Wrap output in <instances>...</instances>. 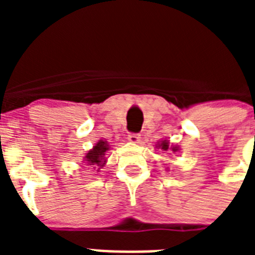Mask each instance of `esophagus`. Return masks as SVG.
Instances as JSON below:
<instances>
[{"label":"esophagus","mask_w":255,"mask_h":255,"mask_svg":"<svg viewBox=\"0 0 255 255\" xmlns=\"http://www.w3.org/2000/svg\"><path fill=\"white\" fill-rule=\"evenodd\" d=\"M128 139H129V141H131V143H138V141L140 140V135L136 134V132H131V134L128 135Z\"/></svg>","instance_id":"obj_1"}]
</instances>
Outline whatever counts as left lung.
<instances>
[{
  "instance_id": "1",
  "label": "left lung",
  "mask_w": 255,
  "mask_h": 255,
  "mask_svg": "<svg viewBox=\"0 0 255 255\" xmlns=\"http://www.w3.org/2000/svg\"><path fill=\"white\" fill-rule=\"evenodd\" d=\"M158 147L161 148V149H163V150H167L168 149V141L167 140H162V143L158 144ZM171 149H172V152H176L177 147H173V148H171Z\"/></svg>"
}]
</instances>
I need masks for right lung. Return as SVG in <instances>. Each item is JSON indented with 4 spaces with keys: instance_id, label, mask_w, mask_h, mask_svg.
<instances>
[{
    "instance_id": "obj_1",
    "label": "right lung",
    "mask_w": 255,
    "mask_h": 255,
    "mask_svg": "<svg viewBox=\"0 0 255 255\" xmlns=\"http://www.w3.org/2000/svg\"><path fill=\"white\" fill-rule=\"evenodd\" d=\"M108 148L110 147H108L106 141H98V143L93 147V149L89 150V152L87 153V155H85V161L89 164H96V167L102 168L106 163L105 154L108 150Z\"/></svg>"
}]
</instances>
